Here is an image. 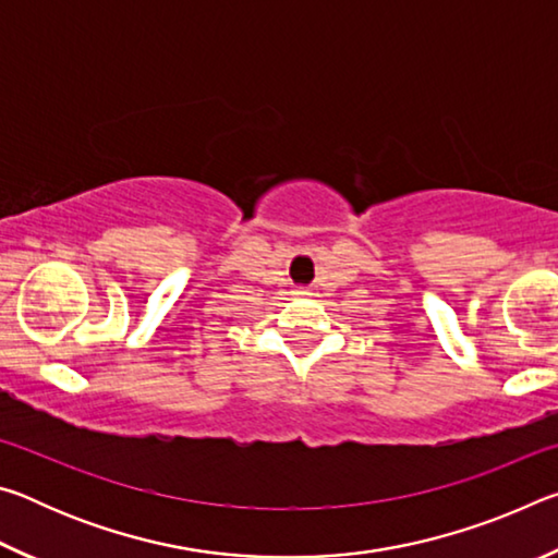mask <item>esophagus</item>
I'll use <instances>...</instances> for the list:
<instances>
[{"label":"esophagus","mask_w":558,"mask_h":558,"mask_svg":"<svg viewBox=\"0 0 558 558\" xmlns=\"http://www.w3.org/2000/svg\"><path fill=\"white\" fill-rule=\"evenodd\" d=\"M295 295H302V298H305V295H313V292H310L307 288H298V290H295Z\"/></svg>","instance_id":"1"}]
</instances>
